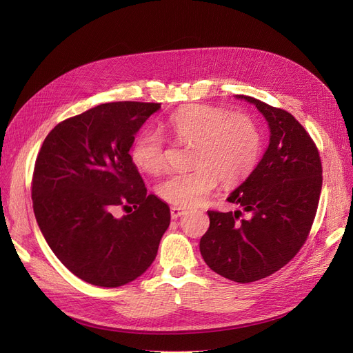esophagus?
Masks as SVG:
<instances>
[{
  "mask_svg": "<svg viewBox=\"0 0 353 353\" xmlns=\"http://www.w3.org/2000/svg\"><path fill=\"white\" fill-rule=\"evenodd\" d=\"M184 213H186V212H184V209H181V208H176V206H174V208H172V209H170L172 219H174V220H176V219H179L180 216H183Z\"/></svg>",
  "mask_w": 353,
  "mask_h": 353,
  "instance_id": "obj_1",
  "label": "esophagus"
}]
</instances>
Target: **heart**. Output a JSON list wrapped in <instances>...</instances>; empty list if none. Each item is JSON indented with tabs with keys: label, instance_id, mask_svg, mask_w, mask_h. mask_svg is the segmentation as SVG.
<instances>
[{
	"label": "heart",
	"instance_id": "1",
	"mask_svg": "<svg viewBox=\"0 0 353 353\" xmlns=\"http://www.w3.org/2000/svg\"><path fill=\"white\" fill-rule=\"evenodd\" d=\"M165 125L179 143L193 145L190 164L194 169L172 173L157 184V194L176 208L200 205L217 179L225 186L245 181L261 159V130L249 116L212 105H188L172 114ZM130 157L140 172L159 174L167 165L164 139L154 130H141Z\"/></svg>",
	"mask_w": 353,
	"mask_h": 353
}]
</instances>
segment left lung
<instances>
[{
  "label": "left lung",
  "mask_w": 353,
  "mask_h": 353,
  "mask_svg": "<svg viewBox=\"0 0 353 353\" xmlns=\"http://www.w3.org/2000/svg\"><path fill=\"white\" fill-rule=\"evenodd\" d=\"M269 125V145L253 173L228 201L249 211L208 212L210 226L200 239V253L217 274L239 283L263 279L299 252L312 228L322 190L318 148L288 111L248 96Z\"/></svg>",
  "instance_id": "8db88e82"
}]
</instances>
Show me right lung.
Instances as JSON below:
<instances>
[{
    "instance_id": "add662e5",
    "label": "right lung",
    "mask_w": 353,
    "mask_h": 353,
    "mask_svg": "<svg viewBox=\"0 0 353 353\" xmlns=\"http://www.w3.org/2000/svg\"><path fill=\"white\" fill-rule=\"evenodd\" d=\"M157 103L116 101L55 125L37 156L32 208L59 261L81 281L119 288L156 259L170 208L147 194L130 157L134 136ZM119 205L133 214L114 216Z\"/></svg>"
}]
</instances>
